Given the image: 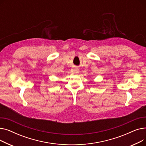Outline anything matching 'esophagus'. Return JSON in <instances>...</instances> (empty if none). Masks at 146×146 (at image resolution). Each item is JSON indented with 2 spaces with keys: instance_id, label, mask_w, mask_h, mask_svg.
I'll list each match as a JSON object with an SVG mask.
<instances>
[{
  "instance_id": "1",
  "label": "esophagus",
  "mask_w": 146,
  "mask_h": 146,
  "mask_svg": "<svg viewBox=\"0 0 146 146\" xmlns=\"http://www.w3.org/2000/svg\"><path fill=\"white\" fill-rule=\"evenodd\" d=\"M71 72L73 73H78L79 72V69L77 67H74V68H73L72 69Z\"/></svg>"
}]
</instances>
